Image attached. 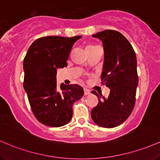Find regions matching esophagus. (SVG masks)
<instances>
[{"instance_id": "1", "label": "esophagus", "mask_w": 160, "mask_h": 160, "mask_svg": "<svg viewBox=\"0 0 160 160\" xmlns=\"http://www.w3.org/2000/svg\"><path fill=\"white\" fill-rule=\"evenodd\" d=\"M84 92H85V95H89L90 94H91V91H90L89 89H87V88L84 89Z\"/></svg>"}]
</instances>
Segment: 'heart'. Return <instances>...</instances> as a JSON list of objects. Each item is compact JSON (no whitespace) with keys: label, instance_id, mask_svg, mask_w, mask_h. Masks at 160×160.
Wrapping results in <instances>:
<instances>
[{"label":"heart","instance_id":"obj_1","mask_svg":"<svg viewBox=\"0 0 160 160\" xmlns=\"http://www.w3.org/2000/svg\"><path fill=\"white\" fill-rule=\"evenodd\" d=\"M90 47H91V46H90Z\"/></svg>","mask_w":160,"mask_h":160}]
</instances>
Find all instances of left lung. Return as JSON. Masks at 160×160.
Wrapping results in <instances>:
<instances>
[{
	"label": "left lung",
	"mask_w": 160,
	"mask_h": 160,
	"mask_svg": "<svg viewBox=\"0 0 160 160\" xmlns=\"http://www.w3.org/2000/svg\"><path fill=\"white\" fill-rule=\"evenodd\" d=\"M92 36L103 43L102 83L110 93L106 98L91 91L99 101L91 110V118L100 127L114 128L123 123L133 110L138 84L137 58L129 41L119 32L104 30Z\"/></svg>",
	"instance_id": "left-lung-1"
}]
</instances>
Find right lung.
I'll list each match as a JSON object with an SVG mask.
<instances>
[{
	"instance_id": "add662e5",
	"label": "right lung",
	"mask_w": 160,
	"mask_h": 160,
	"mask_svg": "<svg viewBox=\"0 0 160 160\" xmlns=\"http://www.w3.org/2000/svg\"><path fill=\"white\" fill-rule=\"evenodd\" d=\"M82 36H47L31 44L23 60V88L32 112L41 123L61 127L72 117V105L82 98L78 85L57 86V70L67 66L73 44Z\"/></svg>"
}]
</instances>
